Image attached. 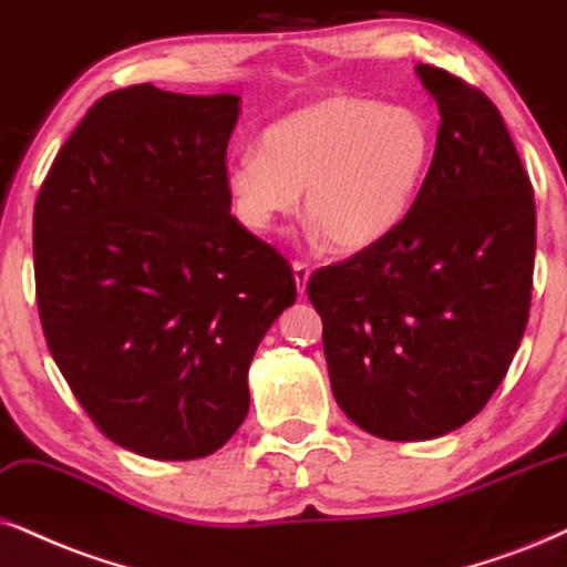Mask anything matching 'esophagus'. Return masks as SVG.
<instances>
[{
    "instance_id": "34e87169",
    "label": "esophagus",
    "mask_w": 567,
    "mask_h": 567,
    "mask_svg": "<svg viewBox=\"0 0 567 567\" xmlns=\"http://www.w3.org/2000/svg\"><path fill=\"white\" fill-rule=\"evenodd\" d=\"M292 277H296L298 296H303V292H306V285H308V277H311V269H308L306 264L296 261V264H292Z\"/></svg>"
}]
</instances>
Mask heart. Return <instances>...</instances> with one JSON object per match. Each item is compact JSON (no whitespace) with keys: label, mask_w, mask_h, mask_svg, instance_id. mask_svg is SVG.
<instances>
[{"label":"heart","mask_w":567,"mask_h":567,"mask_svg":"<svg viewBox=\"0 0 567 567\" xmlns=\"http://www.w3.org/2000/svg\"><path fill=\"white\" fill-rule=\"evenodd\" d=\"M432 148V125L413 106L337 93L275 120L259 152L227 164L225 188L243 225L256 233L296 212L303 193L313 233L334 254L355 256L408 217Z\"/></svg>","instance_id":"1"}]
</instances>
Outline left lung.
<instances>
[{
  "mask_svg": "<svg viewBox=\"0 0 567 567\" xmlns=\"http://www.w3.org/2000/svg\"><path fill=\"white\" fill-rule=\"evenodd\" d=\"M440 110L419 196L390 238L308 279L337 405L424 442L468 424L507 374L532 306L534 190L482 91L415 64Z\"/></svg>",
  "mask_w": 567,
  "mask_h": 567,
  "instance_id": "1",
  "label": "left lung"
}]
</instances>
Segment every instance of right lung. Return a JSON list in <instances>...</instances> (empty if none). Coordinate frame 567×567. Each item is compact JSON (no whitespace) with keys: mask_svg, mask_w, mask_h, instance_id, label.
Here are the masks:
<instances>
[{"mask_svg":"<svg viewBox=\"0 0 567 567\" xmlns=\"http://www.w3.org/2000/svg\"><path fill=\"white\" fill-rule=\"evenodd\" d=\"M238 114L235 93H106L35 198L54 363L93 424L154 461L206 457L238 432L256 348L296 303L288 261L230 214Z\"/></svg>","mask_w":567,"mask_h":567,"instance_id":"1","label":"right lung"}]
</instances>
